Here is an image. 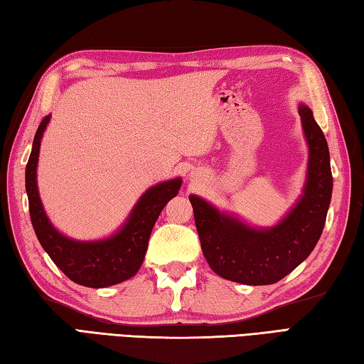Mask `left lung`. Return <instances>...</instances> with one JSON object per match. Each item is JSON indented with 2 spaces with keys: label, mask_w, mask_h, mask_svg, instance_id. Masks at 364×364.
Returning <instances> with one entry per match:
<instances>
[{
  "label": "left lung",
  "mask_w": 364,
  "mask_h": 364,
  "mask_svg": "<svg viewBox=\"0 0 364 364\" xmlns=\"http://www.w3.org/2000/svg\"><path fill=\"white\" fill-rule=\"evenodd\" d=\"M299 114L309 147L306 182L299 203L277 226L251 228L203 198L190 196L204 257L221 278L273 284L305 261L321 239L333 191L330 152L313 111L300 103Z\"/></svg>",
  "instance_id": "8db88e82"
}]
</instances>
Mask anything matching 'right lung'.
Here are the masks:
<instances>
[{
    "mask_svg": "<svg viewBox=\"0 0 364 364\" xmlns=\"http://www.w3.org/2000/svg\"><path fill=\"white\" fill-rule=\"evenodd\" d=\"M50 122V114L42 119L33 141L25 182L29 215L34 232L51 261L73 283L86 287H108L132 278L144 261L152 228L163 207L179 193L182 179H171L154 185L133 207L127 221L114 235L103 240L81 242L63 235L50 223L37 190V161L41 139Z\"/></svg>",
    "mask_w": 364,
    "mask_h": 364,
    "instance_id": "right-lung-1",
    "label": "right lung"
}]
</instances>
